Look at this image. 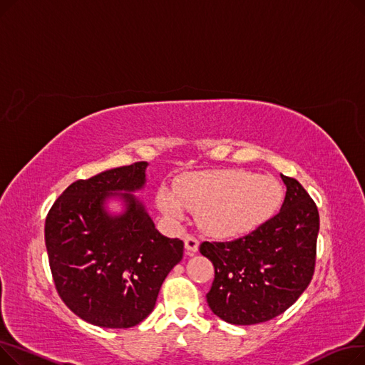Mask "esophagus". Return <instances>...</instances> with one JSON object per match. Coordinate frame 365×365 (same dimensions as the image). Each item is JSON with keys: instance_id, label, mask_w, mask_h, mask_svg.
<instances>
[{"instance_id": "obj_1", "label": "esophagus", "mask_w": 365, "mask_h": 365, "mask_svg": "<svg viewBox=\"0 0 365 365\" xmlns=\"http://www.w3.org/2000/svg\"><path fill=\"white\" fill-rule=\"evenodd\" d=\"M198 247H200V241L195 237H190V235L185 237V248L187 253H197Z\"/></svg>"}]
</instances>
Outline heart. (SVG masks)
Segmentation results:
<instances>
[{"instance_id":"heart-1","label":"heart","mask_w":365,"mask_h":365,"mask_svg":"<svg viewBox=\"0 0 365 365\" xmlns=\"http://www.w3.org/2000/svg\"><path fill=\"white\" fill-rule=\"evenodd\" d=\"M155 201L171 222H182L190 210L205 234L234 238L250 234L274 216L282 201V187L271 176L226 168L183 176L176 190L161 186Z\"/></svg>"}]
</instances>
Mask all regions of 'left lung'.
Returning a JSON list of instances; mask_svg holds the SVG:
<instances>
[{
	"label": "left lung",
	"instance_id": "1",
	"mask_svg": "<svg viewBox=\"0 0 365 365\" xmlns=\"http://www.w3.org/2000/svg\"><path fill=\"white\" fill-rule=\"evenodd\" d=\"M281 179L287 192L279 213L242 238L200 245L215 264L207 303L229 324L253 325L281 315L312 279L318 208L296 179Z\"/></svg>",
	"mask_w": 365,
	"mask_h": 365
}]
</instances>
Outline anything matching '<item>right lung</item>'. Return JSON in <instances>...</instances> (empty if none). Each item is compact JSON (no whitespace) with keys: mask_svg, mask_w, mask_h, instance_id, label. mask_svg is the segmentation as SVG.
<instances>
[{"mask_svg":"<svg viewBox=\"0 0 365 365\" xmlns=\"http://www.w3.org/2000/svg\"><path fill=\"white\" fill-rule=\"evenodd\" d=\"M146 161L69 185L46 219V247L56 290L81 319L128 329L155 306L161 285L183 257V241L158 232L133 192L146 185ZM123 201L112 215L106 202Z\"/></svg>","mask_w":365,"mask_h":365,"instance_id":"1","label":"right lung"}]
</instances>
